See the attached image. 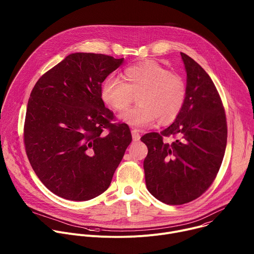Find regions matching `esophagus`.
I'll list each match as a JSON object with an SVG mask.
<instances>
[{"label":"esophagus","instance_id":"obj_1","mask_svg":"<svg viewBox=\"0 0 254 254\" xmlns=\"http://www.w3.org/2000/svg\"><path fill=\"white\" fill-rule=\"evenodd\" d=\"M131 136H132V140L133 141H137L140 138V134L139 131L137 129H132L131 130Z\"/></svg>","mask_w":254,"mask_h":254}]
</instances>
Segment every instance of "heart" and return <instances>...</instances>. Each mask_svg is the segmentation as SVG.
I'll list each match as a JSON object with an SVG mask.
<instances>
[{
	"label": "heart",
	"mask_w": 254,
	"mask_h": 254,
	"mask_svg": "<svg viewBox=\"0 0 254 254\" xmlns=\"http://www.w3.org/2000/svg\"><path fill=\"white\" fill-rule=\"evenodd\" d=\"M124 81L108 77L101 86V99L111 110L122 112L136 96L137 106L124 112L120 120L131 127H146L157 121L173 123L187 98L185 79L155 60H144L124 71Z\"/></svg>",
	"instance_id": "1"
}]
</instances>
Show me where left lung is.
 Returning a JSON list of instances; mask_svg holds the SVG:
<instances>
[{
    "mask_svg": "<svg viewBox=\"0 0 254 254\" xmlns=\"http://www.w3.org/2000/svg\"><path fill=\"white\" fill-rule=\"evenodd\" d=\"M187 73V98L174 123L141 136L148 156L143 161L149 192L161 202L181 205L200 197L213 183L225 154L226 117L221 98L207 72L181 52ZM171 134L179 138L162 141Z\"/></svg>",
    "mask_w": 254,
    "mask_h": 254,
    "instance_id": "left-lung-1",
    "label": "left lung"
}]
</instances>
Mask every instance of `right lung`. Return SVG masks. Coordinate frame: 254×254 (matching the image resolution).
I'll list each match as a JSON object with an SVG mask.
<instances>
[{
	"label": "right lung",
	"instance_id": "obj_1",
	"mask_svg": "<svg viewBox=\"0 0 254 254\" xmlns=\"http://www.w3.org/2000/svg\"><path fill=\"white\" fill-rule=\"evenodd\" d=\"M124 58L77 52L35 84L28 101L24 141L29 162L55 195L87 201L102 194L131 141L126 124L114 125L101 83ZM103 128L109 132L102 133Z\"/></svg>",
	"mask_w": 254,
	"mask_h": 254
}]
</instances>
